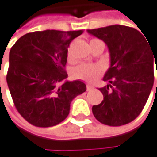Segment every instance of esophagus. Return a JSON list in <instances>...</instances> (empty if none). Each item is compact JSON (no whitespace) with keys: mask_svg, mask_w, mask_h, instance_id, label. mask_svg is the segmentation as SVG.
<instances>
[{"mask_svg":"<svg viewBox=\"0 0 157 157\" xmlns=\"http://www.w3.org/2000/svg\"><path fill=\"white\" fill-rule=\"evenodd\" d=\"M93 88H94V87H93L92 86H90V85H87V86H86V90H87V91H90V90H92Z\"/></svg>","mask_w":157,"mask_h":157,"instance_id":"1","label":"esophagus"}]
</instances>
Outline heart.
I'll return each mask as SVG.
<instances>
[{"label":"heart","instance_id":"obj_1","mask_svg":"<svg viewBox=\"0 0 157 157\" xmlns=\"http://www.w3.org/2000/svg\"><path fill=\"white\" fill-rule=\"evenodd\" d=\"M68 59L71 60L70 52L68 53ZM101 71H102V68L98 65L81 64L72 70L71 75L75 79L83 80L86 82H93L97 79V77L101 73Z\"/></svg>","mask_w":157,"mask_h":157}]
</instances>
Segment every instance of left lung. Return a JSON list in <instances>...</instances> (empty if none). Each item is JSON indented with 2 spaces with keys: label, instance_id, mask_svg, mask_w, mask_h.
<instances>
[{
  "label": "left lung",
  "instance_id": "8db88e82",
  "mask_svg": "<svg viewBox=\"0 0 157 157\" xmlns=\"http://www.w3.org/2000/svg\"><path fill=\"white\" fill-rule=\"evenodd\" d=\"M87 31L102 40L111 54V67L103 78L110 85L98 88L103 100L92 107V113L101 124L127 125L140 115L147 102L155 80L157 49L131 27L113 25Z\"/></svg>",
  "mask_w": 157,
  "mask_h": 157
}]
</instances>
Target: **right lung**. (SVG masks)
I'll return each mask as SVG.
<instances>
[{
    "mask_svg": "<svg viewBox=\"0 0 157 157\" xmlns=\"http://www.w3.org/2000/svg\"><path fill=\"white\" fill-rule=\"evenodd\" d=\"M83 32H29L11 48L6 81L16 109L29 124H59L69 115L71 100L86 90L79 80L65 82L68 47Z\"/></svg>",
    "mask_w": 157,
    "mask_h": 157,
    "instance_id": "obj_1",
    "label": "right lung"
}]
</instances>
